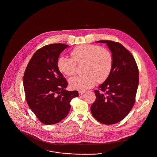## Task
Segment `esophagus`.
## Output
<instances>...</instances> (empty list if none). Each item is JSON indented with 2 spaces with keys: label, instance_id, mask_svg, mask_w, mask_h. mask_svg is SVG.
I'll list each match as a JSON object with an SVG mask.
<instances>
[{
  "label": "esophagus",
  "instance_id": "esophagus-1",
  "mask_svg": "<svg viewBox=\"0 0 157 157\" xmlns=\"http://www.w3.org/2000/svg\"><path fill=\"white\" fill-rule=\"evenodd\" d=\"M85 92V91H78V94L80 96V95L83 94Z\"/></svg>",
  "mask_w": 157,
  "mask_h": 157
}]
</instances>
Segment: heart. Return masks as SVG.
<instances>
[{"mask_svg": "<svg viewBox=\"0 0 157 157\" xmlns=\"http://www.w3.org/2000/svg\"><path fill=\"white\" fill-rule=\"evenodd\" d=\"M72 58L60 56L57 67L63 74L70 76L75 74L76 63L84 64L83 75L75 76L69 80L74 90H85L93 87L98 81L102 82L109 76L113 65L111 53L107 49L96 45H81L71 52Z\"/></svg>", "mask_w": 157, "mask_h": 157, "instance_id": "b5f03b06", "label": "heart"}]
</instances>
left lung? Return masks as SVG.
<instances>
[{
	"instance_id": "8db88e82",
	"label": "left lung",
	"mask_w": 157,
	"mask_h": 157,
	"mask_svg": "<svg viewBox=\"0 0 157 157\" xmlns=\"http://www.w3.org/2000/svg\"><path fill=\"white\" fill-rule=\"evenodd\" d=\"M106 44L112 53L111 72L99 90H94L96 100L91 106L95 119L112 124L122 120L131 110L139 84V71L131 53L121 44L110 40H99Z\"/></svg>"
}]
</instances>
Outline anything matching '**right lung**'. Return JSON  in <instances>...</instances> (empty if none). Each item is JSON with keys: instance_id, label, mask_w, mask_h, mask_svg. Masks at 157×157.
Listing matches in <instances>:
<instances>
[{"instance_id": "obj_1", "label": "right lung", "mask_w": 157, "mask_h": 157, "mask_svg": "<svg viewBox=\"0 0 157 157\" xmlns=\"http://www.w3.org/2000/svg\"><path fill=\"white\" fill-rule=\"evenodd\" d=\"M69 45L53 44L39 49L30 59L23 77L27 103L45 124L59 122L68 114L77 91H67L68 83L57 67L61 53Z\"/></svg>"}]
</instances>
